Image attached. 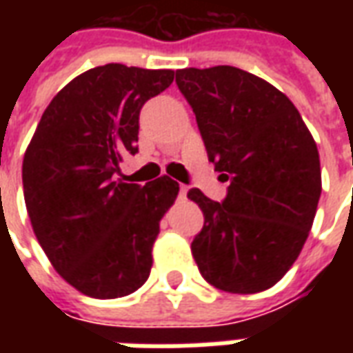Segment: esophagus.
Returning a JSON list of instances; mask_svg holds the SVG:
<instances>
[{"label": "esophagus", "instance_id": "esophagus-1", "mask_svg": "<svg viewBox=\"0 0 353 353\" xmlns=\"http://www.w3.org/2000/svg\"><path fill=\"white\" fill-rule=\"evenodd\" d=\"M185 194H187V187H185V185H179V199H185Z\"/></svg>", "mask_w": 353, "mask_h": 353}]
</instances>
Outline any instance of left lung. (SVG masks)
Returning <instances> with one entry per match:
<instances>
[{
    "label": "left lung",
    "instance_id": "obj_1",
    "mask_svg": "<svg viewBox=\"0 0 353 353\" xmlns=\"http://www.w3.org/2000/svg\"><path fill=\"white\" fill-rule=\"evenodd\" d=\"M208 159L229 181L221 202L191 189L204 214L191 244L200 274L229 293H259L283 278L314 223L321 170L316 141L288 96L232 65L176 72Z\"/></svg>",
    "mask_w": 353,
    "mask_h": 353
}]
</instances>
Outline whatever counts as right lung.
Segmentation results:
<instances>
[{"label": "right lung", "instance_id": "add662e5", "mask_svg": "<svg viewBox=\"0 0 353 353\" xmlns=\"http://www.w3.org/2000/svg\"><path fill=\"white\" fill-rule=\"evenodd\" d=\"M172 70L105 64L52 98L22 162L28 215L37 242L70 285L94 299L134 293L149 278L162 215L179 185L117 179L138 153L139 111L172 85Z\"/></svg>", "mask_w": 353, "mask_h": 353}]
</instances>
